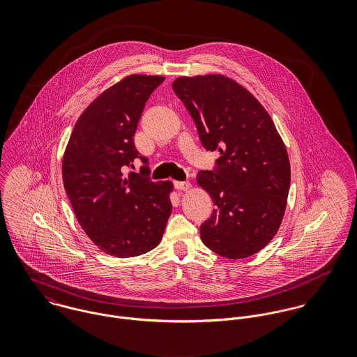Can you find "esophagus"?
Wrapping results in <instances>:
<instances>
[{
	"label": "esophagus",
	"mask_w": 357,
	"mask_h": 357,
	"mask_svg": "<svg viewBox=\"0 0 357 357\" xmlns=\"http://www.w3.org/2000/svg\"><path fill=\"white\" fill-rule=\"evenodd\" d=\"M174 185L177 190L180 191H188L191 188V184L190 181H174Z\"/></svg>",
	"instance_id": "1"
}]
</instances>
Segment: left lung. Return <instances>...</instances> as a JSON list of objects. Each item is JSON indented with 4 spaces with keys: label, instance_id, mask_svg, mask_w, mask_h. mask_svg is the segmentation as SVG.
I'll use <instances>...</instances> for the list:
<instances>
[{
    "label": "left lung",
    "instance_id": "left-lung-1",
    "mask_svg": "<svg viewBox=\"0 0 357 357\" xmlns=\"http://www.w3.org/2000/svg\"><path fill=\"white\" fill-rule=\"evenodd\" d=\"M172 86L204 149L220 153L217 167L197 176L215 206L201 225L204 246L231 259L258 253L282 224L291 177L271 115L246 88L221 74L180 77Z\"/></svg>",
    "mask_w": 357,
    "mask_h": 357
}]
</instances>
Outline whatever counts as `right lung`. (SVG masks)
<instances>
[{"label":"right lung","mask_w":357,"mask_h":357,"mask_svg":"<svg viewBox=\"0 0 357 357\" xmlns=\"http://www.w3.org/2000/svg\"><path fill=\"white\" fill-rule=\"evenodd\" d=\"M163 79L132 74L105 89L79 115L63 155V184L75 217L105 255L128 258L153 250L172 213L170 181L125 174L136 158L147 162L133 136Z\"/></svg>","instance_id":"right-lung-1"}]
</instances>
